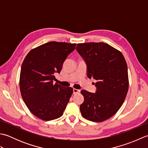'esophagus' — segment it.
<instances>
[{
	"mask_svg": "<svg viewBox=\"0 0 148 148\" xmlns=\"http://www.w3.org/2000/svg\"><path fill=\"white\" fill-rule=\"evenodd\" d=\"M80 93V90H77V89H73V93L74 94H77Z\"/></svg>",
	"mask_w": 148,
	"mask_h": 148,
	"instance_id": "obj_1",
	"label": "esophagus"
}]
</instances>
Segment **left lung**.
Masks as SVG:
<instances>
[{
	"mask_svg": "<svg viewBox=\"0 0 148 148\" xmlns=\"http://www.w3.org/2000/svg\"><path fill=\"white\" fill-rule=\"evenodd\" d=\"M76 50L87 66V76L97 80L95 93L81 90V114L90 121L101 122L114 115L128 90L127 64L122 53L103 42L77 44Z\"/></svg>",
	"mask_w": 148,
	"mask_h": 148,
	"instance_id": "8db88e82",
	"label": "left lung"
}]
</instances>
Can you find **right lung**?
Returning <instances> with one entry per match:
<instances>
[{"mask_svg": "<svg viewBox=\"0 0 148 148\" xmlns=\"http://www.w3.org/2000/svg\"><path fill=\"white\" fill-rule=\"evenodd\" d=\"M76 44L49 42L31 50L21 65L20 88L22 98L34 115L45 121L62 116L72 94V88L57 83L55 73L60 72Z\"/></svg>", "mask_w": 148, "mask_h": 148, "instance_id": "1", "label": "right lung"}]
</instances>
